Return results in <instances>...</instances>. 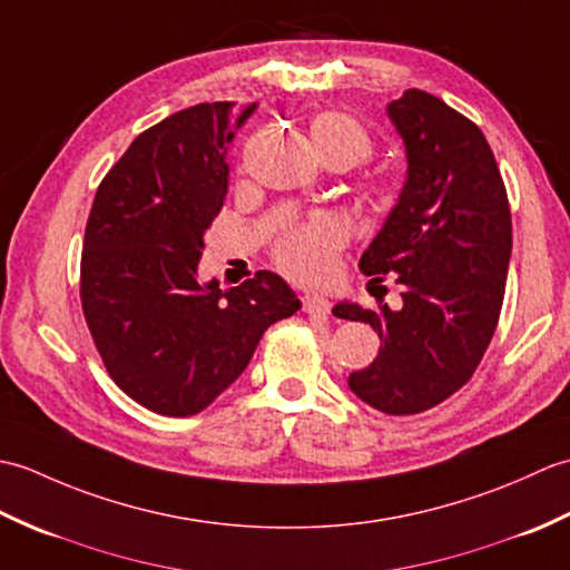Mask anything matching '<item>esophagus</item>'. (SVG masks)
Here are the masks:
<instances>
[{"instance_id":"obj_1","label":"esophagus","mask_w":570,"mask_h":570,"mask_svg":"<svg viewBox=\"0 0 570 570\" xmlns=\"http://www.w3.org/2000/svg\"><path fill=\"white\" fill-rule=\"evenodd\" d=\"M304 311L308 316H328L331 313V301L318 294H306L304 296Z\"/></svg>"}]
</instances>
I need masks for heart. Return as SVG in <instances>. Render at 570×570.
I'll list each match as a JSON object with an SVG mask.
<instances>
[{
  "mask_svg": "<svg viewBox=\"0 0 570 570\" xmlns=\"http://www.w3.org/2000/svg\"><path fill=\"white\" fill-rule=\"evenodd\" d=\"M311 137L323 161H337L353 168L370 161L377 151L372 131L347 112L328 110L311 122ZM390 186L377 184V196H386ZM347 227L333 213H318L296 223L276 237L272 259L286 276L301 284H318L335 269L337 252L345 247Z\"/></svg>",
  "mask_w": 570,
  "mask_h": 570,
  "instance_id": "1",
  "label": "heart"
}]
</instances>
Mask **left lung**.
Here are the masks:
<instances>
[{"mask_svg": "<svg viewBox=\"0 0 570 570\" xmlns=\"http://www.w3.org/2000/svg\"><path fill=\"white\" fill-rule=\"evenodd\" d=\"M409 176L384 227L362 254V274H396L402 311L337 304L370 323L380 355L350 374V390L382 414L411 416L455 394L475 374L498 328L512 254V215L490 144L475 122L423 90L390 102Z\"/></svg>", "mask_w": 570, "mask_h": 570, "instance_id": "left-lung-1", "label": "left lung"}]
</instances>
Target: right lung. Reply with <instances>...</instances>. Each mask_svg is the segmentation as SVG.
Returning <instances> with one entry per match:
<instances>
[{"label":"right lung","instance_id":"right-lung-1","mask_svg":"<svg viewBox=\"0 0 570 570\" xmlns=\"http://www.w3.org/2000/svg\"><path fill=\"white\" fill-rule=\"evenodd\" d=\"M254 105L200 102L129 144L95 193L80 257L85 323L105 370L137 404L193 416L233 384L298 298L257 272L198 284L203 235L227 196V149Z\"/></svg>","mask_w":570,"mask_h":570}]
</instances>
